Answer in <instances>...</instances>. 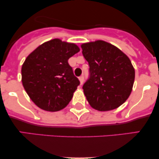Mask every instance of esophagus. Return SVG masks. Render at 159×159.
Here are the masks:
<instances>
[{"mask_svg": "<svg viewBox=\"0 0 159 159\" xmlns=\"http://www.w3.org/2000/svg\"><path fill=\"white\" fill-rule=\"evenodd\" d=\"M78 79H79L80 84H83V82H84V77H83V76H80V77L78 78Z\"/></svg>", "mask_w": 159, "mask_h": 159, "instance_id": "34e87169", "label": "esophagus"}]
</instances>
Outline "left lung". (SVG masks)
<instances>
[{
	"label": "left lung",
	"instance_id": "obj_1",
	"mask_svg": "<svg viewBox=\"0 0 159 159\" xmlns=\"http://www.w3.org/2000/svg\"><path fill=\"white\" fill-rule=\"evenodd\" d=\"M81 47L90 66V78L83 86L87 102L99 111L119 107L130 96L134 81L135 72L129 57L103 40Z\"/></svg>",
	"mask_w": 159,
	"mask_h": 159
}]
</instances>
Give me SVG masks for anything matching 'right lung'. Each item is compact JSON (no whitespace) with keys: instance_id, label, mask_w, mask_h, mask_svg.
<instances>
[{"instance_id":"right-lung-1","label":"right lung","mask_w":159,"mask_h":159,"mask_svg":"<svg viewBox=\"0 0 159 159\" xmlns=\"http://www.w3.org/2000/svg\"><path fill=\"white\" fill-rule=\"evenodd\" d=\"M79 51L75 43L53 39L27 57L21 67V82L36 106L51 112L67 106L80 84L68 60Z\"/></svg>"}]
</instances>
